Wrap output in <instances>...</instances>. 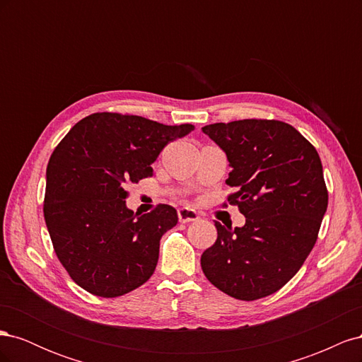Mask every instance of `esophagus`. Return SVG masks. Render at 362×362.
Here are the masks:
<instances>
[{
  "label": "esophagus",
  "mask_w": 362,
  "mask_h": 362,
  "mask_svg": "<svg viewBox=\"0 0 362 362\" xmlns=\"http://www.w3.org/2000/svg\"><path fill=\"white\" fill-rule=\"evenodd\" d=\"M178 218L181 223H189V222H196L199 221L201 216L196 213L192 208H180L178 210Z\"/></svg>",
  "instance_id": "1"
}]
</instances>
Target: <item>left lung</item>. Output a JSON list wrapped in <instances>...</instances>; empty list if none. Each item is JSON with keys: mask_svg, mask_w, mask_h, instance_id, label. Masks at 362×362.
Here are the masks:
<instances>
[{"mask_svg": "<svg viewBox=\"0 0 362 362\" xmlns=\"http://www.w3.org/2000/svg\"><path fill=\"white\" fill-rule=\"evenodd\" d=\"M202 131L226 154L233 168L226 184L235 189L228 201L246 217L234 229L216 222L202 270L231 298H266L298 273L315 245L327 208L320 157L281 120H234Z\"/></svg>", "mask_w": 362, "mask_h": 362, "instance_id": "8db88e82", "label": "left lung"}]
</instances>
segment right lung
Instances as JSON below:
<instances>
[{
	"label": "right lung",
	"instance_id": "add662e5",
	"mask_svg": "<svg viewBox=\"0 0 362 362\" xmlns=\"http://www.w3.org/2000/svg\"><path fill=\"white\" fill-rule=\"evenodd\" d=\"M141 116L95 113L75 124L47 168L43 216L54 250L81 288L117 298L145 284L158 262L163 234L177 210L139 214L125 204L127 184L152 175L169 141L193 131Z\"/></svg>",
	"mask_w": 362,
	"mask_h": 362
}]
</instances>
